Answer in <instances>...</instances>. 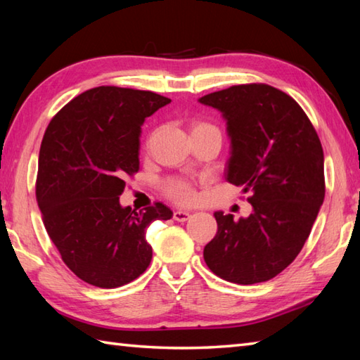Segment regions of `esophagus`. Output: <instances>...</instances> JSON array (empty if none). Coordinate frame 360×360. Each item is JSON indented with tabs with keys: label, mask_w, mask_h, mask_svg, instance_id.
<instances>
[{
	"label": "esophagus",
	"mask_w": 360,
	"mask_h": 360,
	"mask_svg": "<svg viewBox=\"0 0 360 360\" xmlns=\"http://www.w3.org/2000/svg\"><path fill=\"white\" fill-rule=\"evenodd\" d=\"M173 218H174L176 221H179V223H184V221H187V219L190 218V213H188V212H184V210H174Z\"/></svg>",
	"instance_id": "34e87169"
}]
</instances>
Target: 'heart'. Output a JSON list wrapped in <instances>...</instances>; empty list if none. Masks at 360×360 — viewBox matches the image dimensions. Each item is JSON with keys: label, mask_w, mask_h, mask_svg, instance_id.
Masks as SVG:
<instances>
[{"label": "heart", "mask_w": 360, "mask_h": 360, "mask_svg": "<svg viewBox=\"0 0 360 360\" xmlns=\"http://www.w3.org/2000/svg\"><path fill=\"white\" fill-rule=\"evenodd\" d=\"M196 127H209L207 124H198ZM167 193L170 195L174 201H179V202H190L193 200V188L192 186L188 184L187 181L184 179H173L167 184Z\"/></svg>", "instance_id": "heart-1"}]
</instances>
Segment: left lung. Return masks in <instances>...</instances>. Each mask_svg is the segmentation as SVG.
Returning <instances> with one entry per match:
<instances>
[{
	"instance_id": "left-lung-1",
	"label": "left lung",
	"mask_w": 360,
	"mask_h": 360,
	"mask_svg": "<svg viewBox=\"0 0 360 360\" xmlns=\"http://www.w3.org/2000/svg\"><path fill=\"white\" fill-rule=\"evenodd\" d=\"M226 120V179L250 192L248 218L215 212L218 232L204 248L209 269L236 285L274 278L308 240L325 198L323 148L292 97L264 85H236L198 101Z\"/></svg>"
}]
</instances>
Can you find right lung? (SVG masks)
Instances as JSON below:
<instances>
[{
    "label": "right lung",
    "instance_id": "obj_1",
    "mask_svg": "<svg viewBox=\"0 0 360 360\" xmlns=\"http://www.w3.org/2000/svg\"><path fill=\"white\" fill-rule=\"evenodd\" d=\"M170 102L151 91L98 86L46 128L37 202L65 264L89 285L112 289L139 277L153 257L147 227L173 217L162 202L141 212L119 202L125 178L139 170L141 127Z\"/></svg>",
    "mask_w": 360,
    "mask_h": 360
}]
</instances>
